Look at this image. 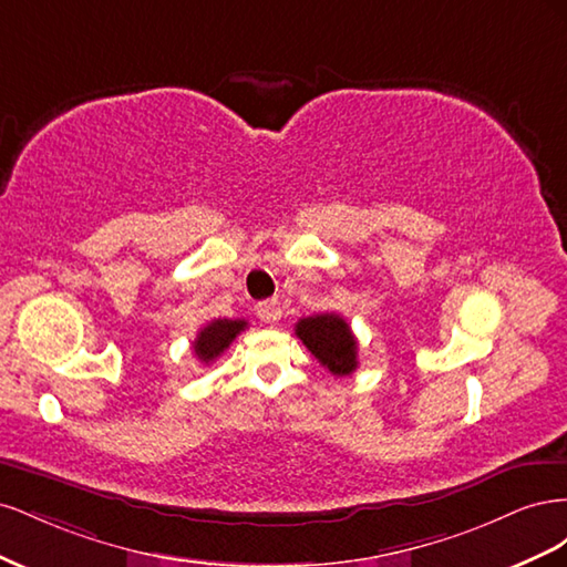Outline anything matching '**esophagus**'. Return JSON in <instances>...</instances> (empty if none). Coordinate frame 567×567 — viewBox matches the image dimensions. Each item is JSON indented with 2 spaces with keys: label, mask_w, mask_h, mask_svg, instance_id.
Here are the masks:
<instances>
[{
  "label": "esophagus",
  "mask_w": 567,
  "mask_h": 567,
  "mask_svg": "<svg viewBox=\"0 0 567 567\" xmlns=\"http://www.w3.org/2000/svg\"><path fill=\"white\" fill-rule=\"evenodd\" d=\"M257 310V317H260L265 323H274L281 319V305L279 300H265L255 307Z\"/></svg>",
  "instance_id": "1"
}]
</instances>
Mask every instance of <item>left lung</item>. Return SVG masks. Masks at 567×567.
<instances>
[{
	"label": "left lung",
	"instance_id": "8db88e82",
	"mask_svg": "<svg viewBox=\"0 0 567 567\" xmlns=\"http://www.w3.org/2000/svg\"><path fill=\"white\" fill-rule=\"evenodd\" d=\"M296 336L333 375H350L357 369V338L340 315L326 312L300 319Z\"/></svg>",
	"mask_w": 567,
	"mask_h": 567
}]
</instances>
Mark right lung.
<instances>
[{
	"label": "right lung",
	"mask_w": 567,
	"mask_h": 567,
	"mask_svg": "<svg viewBox=\"0 0 567 567\" xmlns=\"http://www.w3.org/2000/svg\"><path fill=\"white\" fill-rule=\"evenodd\" d=\"M246 326H248V321H244V319H215V321H210L208 326H205V329H200V333L194 340L196 357L200 359L203 364L215 362V359L231 346V340L241 331H246Z\"/></svg>",
	"instance_id": "right-lung-1"
}]
</instances>
